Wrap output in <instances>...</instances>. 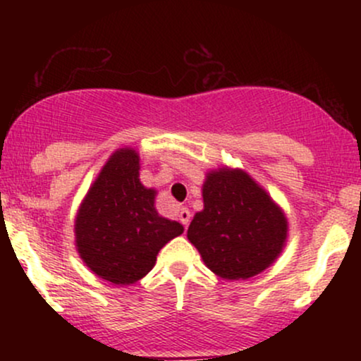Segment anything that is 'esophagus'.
<instances>
[{
    "instance_id": "34e87169",
    "label": "esophagus",
    "mask_w": 361,
    "mask_h": 361,
    "mask_svg": "<svg viewBox=\"0 0 361 361\" xmlns=\"http://www.w3.org/2000/svg\"><path fill=\"white\" fill-rule=\"evenodd\" d=\"M178 217H180V222L183 224L185 227H188L190 219H192V214H190V210H188V209H185V207H181V209H180V214H178Z\"/></svg>"
}]
</instances>
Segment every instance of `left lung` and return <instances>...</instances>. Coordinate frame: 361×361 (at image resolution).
Returning <instances> with one entry per match:
<instances>
[{
    "instance_id": "obj_1",
    "label": "left lung",
    "mask_w": 361,
    "mask_h": 361,
    "mask_svg": "<svg viewBox=\"0 0 361 361\" xmlns=\"http://www.w3.org/2000/svg\"><path fill=\"white\" fill-rule=\"evenodd\" d=\"M188 239L215 275L246 280L280 255L287 219L246 173L219 169L207 175L204 210L195 214Z\"/></svg>"
}]
</instances>
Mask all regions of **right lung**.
Returning a JSON list of instances; mask_svg holds the SVG:
<instances>
[{"mask_svg":"<svg viewBox=\"0 0 361 361\" xmlns=\"http://www.w3.org/2000/svg\"><path fill=\"white\" fill-rule=\"evenodd\" d=\"M156 192L139 181V156L132 149L111 154L82 200L76 217L80 256L103 280L134 283L146 276L161 247L183 226L161 217Z\"/></svg>","mask_w":361,"mask_h":361,"instance_id":"right-lung-1","label":"right lung"}]
</instances>
